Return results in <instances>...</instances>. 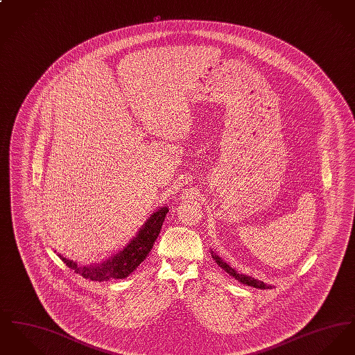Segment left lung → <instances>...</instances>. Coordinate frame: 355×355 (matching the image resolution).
Masks as SVG:
<instances>
[{"label": "left lung", "mask_w": 355, "mask_h": 355, "mask_svg": "<svg viewBox=\"0 0 355 355\" xmlns=\"http://www.w3.org/2000/svg\"><path fill=\"white\" fill-rule=\"evenodd\" d=\"M211 257L216 259V262L218 263V266H220V268H222L223 270L226 271V272H229L230 275H233L236 279H238L239 282H242L243 285L257 287V288H271L270 285H266L265 282H262V281H259V279H254L252 277H248V275H245V274H239V272H236V271L234 270L233 268H230L226 262H222V259H220L218 255L211 253Z\"/></svg>", "instance_id": "1"}]
</instances>
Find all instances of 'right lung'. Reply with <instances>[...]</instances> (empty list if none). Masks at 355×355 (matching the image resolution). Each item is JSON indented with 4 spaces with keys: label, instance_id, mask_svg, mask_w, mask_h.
Masks as SVG:
<instances>
[{
    "label": "right lung",
    "instance_id": "right-lung-1",
    "mask_svg": "<svg viewBox=\"0 0 355 355\" xmlns=\"http://www.w3.org/2000/svg\"><path fill=\"white\" fill-rule=\"evenodd\" d=\"M168 211V207H162L158 211L153 213L152 217L146 220V223L139 230L138 236H135L122 252H119L100 265L78 266L76 262L64 258L62 255H60V258L67 263L68 268L74 270V272L83 275L86 279L98 282H103L107 279H122L132 274L152 250L154 241L161 232L162 223Z\"/></svg>",
    "mask_w": 355,
    "mask_h": 355
}]
</instances>
